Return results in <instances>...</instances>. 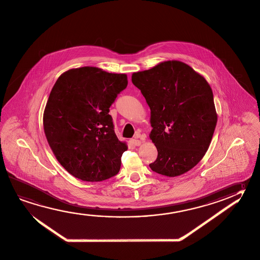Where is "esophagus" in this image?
<instances>
[{
    "label": "esophagus",
    "mask_w": 260,
    "mask_h": 260,
    "mask_svg": "<svg viewBox=\"0 0 260 260\" xmlns=\"http://www.w3.org/2000/svg\"><path fill=\"white\" fill-rule=\"evenodd\" d=\"M131 143L133 145L135 146H138V145H141V141L140 140H137V139H131Z\"/></svg>",
    "instance_id": "esophagus-1"
}]
</instances>
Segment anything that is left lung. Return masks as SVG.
Instances as JSON below:
<instances>
[{"instance_id": "8db88e82", "label": "left lung", "mask_w": 260, "mask_h": 260, "mask_svg": "<svg viewBox=\"0 0 260 260\" xmlns=\"http://www.w3.org/2000/svg\"><path fill=\"white\" fill-rule=\"evenodd\" d=\"M132 82L151 110L150 138L158 154L150 168L171 177L189 171L206 154L217 121L207 80L184 62L168 61L133 74Z\"/></svg>"}]
</instances>
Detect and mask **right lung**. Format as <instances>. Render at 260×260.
I'll use <instances>...</instances> for the list:
<instances>
[{
	"label": "right lung",
	"mask_w": 260,
	"mask_h": 260,
	"mask_svg": "<svg viewBox=\"0 0 260 260\" xmlns=\"http://www.w3.org/2000/svg\"><path fill=\"white\" fill-rule=\"evenodd\" d=\"M127 83L126 75L85 66L63 73L53 85L44 109V134L72 176L98 182L118 174L127 145L115 135L109 108Z\"/></svg>",
	"instance_id": "obj_1"
}]
</instances>
